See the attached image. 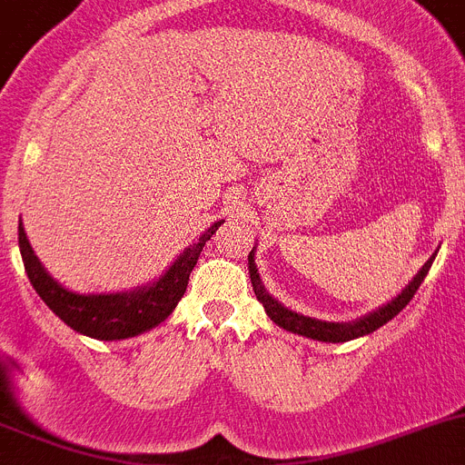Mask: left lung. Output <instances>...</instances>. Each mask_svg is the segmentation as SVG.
Instances as JSON below:
<instances>
[{"instance_id": "obj_1", "label": "left lung", "mask_w": 465, "mask_h": 465, "mask_svg": "<svg viewBox=\"0 0 465 465\" xmlns=\"http://www.w3.org/2000/svg\"><path fill=\"white\" fill-rule=\"evenodd\" d=\"M436 253H433L424 265H421V270L412 276V281H408L406 288H403L394 300L378 306L376 311H371V313H366V316L357 318V321L352 322H330V321H318V318L302 316V313H297V311L288 309V306L281 304L279 300H274V297L265 291L261 274H258V265H255V246L249 253V276H251V283H253L255 297H258V302L265 306V313L276 322V325L283 327L285 331H292V334L306 336V339L325 341V343H343V341H352L357 339V336L371 334V331H376L378 327H382L385 322H390L391 318L397 316L399 311L412 300V295H415L417 288L421 285L424 276L429 274L433 261H436Z\"/></svg>"}]
</instances>
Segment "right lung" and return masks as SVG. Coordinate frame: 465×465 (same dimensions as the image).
<instances>
[{"mask_svg": "<svg viewBox=\"0 0 465 465\" xmlns=\"http://www.w3.org/2000/svg\"><path fill=\"white\" fill-rule=\"evenodd\" d=\"M221 223H223V219L214 221L198 237V242L182 251L174 258L173 265L152 283L138 285L134 291L99 292V295L74 292L64 288L59 281H54L34 253L27 232L23 228V221L18 223V244L25 272L32 281L34 291L38 292V297L48 304V309L59 321L66 322L78 334L99 341H119L138 336L152 327L161 325L173 313L177 302L184 297L189 276L198 262L204 242L212 240Z\"/></svg>", "mask_w": 465, "mask_h": 465, "instance_id": "obj_1", "label": "right lung"}]
</instances>
